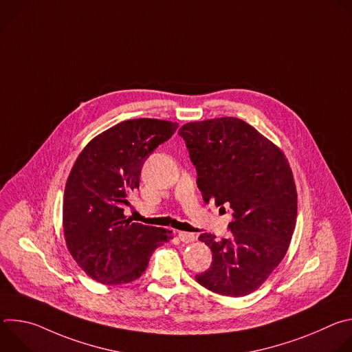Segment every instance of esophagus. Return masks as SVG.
<instances>
[{
  "label": "esophagus",
  "mask_w": 352,
  "mask_h": 352,
  "mask_svg": "<svg viewBox=\"0 0 352 352\" xmlns=\"http://www.w3.org/2000/svg\"><path fill=\"white\" fill-rule=\"evenodd\" d=\"M178 238L185 243L195 241V235L192 232H186V231H178Z\"/></svg>",
  "instance_id": "34e87169"
}]
</instances>
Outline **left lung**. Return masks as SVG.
I'll return each mask as SVG.
<instances>
[{
  "instance_id": "8db88e82",
  "label": "left lung",
  "mask_w": 352,
  "mask_h": 352,
  "mask_svg": "<svg viewBox=\"0 0 352 352\" xmlns=\"http://www.w3.org/2000/svg\"><path fill=\"white\" fill-rule=\"evenodd\" d=\"M178 133L197 171L206 204L230 206V236L199 239L213 254L196 274L205 288L227 296L256 291L284 259L296 221V188L283 150L235 117L195 121Z\"/></svg>"
}]
</instances>
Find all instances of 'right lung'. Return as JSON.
<instances>
[{
    "instance_id": "add662e5",
    "label": "right lung",
    "mask_w": 352,
    "mask_h": 352,
    "mask_svg": "<svg viewBox=\"0 0 352 352\" xmlns=\"http://www.w3.org/2000/svg\"><path fill=\"white\" fill-rule=\"evenodd\" d=\"M177 128L156 118L122 121L94 136L74 163L64 192V236L94 281L116 285L139 278L153 250L173 239L171 231L132 223L124 212L144 160Z\"/></svg>"
}]
</instances>
